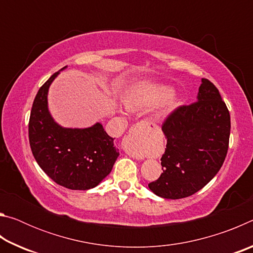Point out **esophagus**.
I'll return each mask as SVG.
<instances>
[{
  "mask_svg": "<svg viewBox=\"0 0 253 253\" xmlns=\"http://www.w3.org/2000/svg\"><path fill=\"white\" fill-rule=\"evenodd\" d=\"M151 124L140 122L130 128L129 132L124 139V151L136 160H144L146 148L151 135Z\"/></svg>",
  "mask_w": 253,
  "mask_h": 253,
  "instance_id": "esophagus-1",
  "label": "esophagus"
}]
</instances>
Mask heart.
<instances>
[{
    "mask_svg": "<svg viewBox=\"0 0 253 253\" xmlns=\"http://www.w3.org/2000/svg\"><path fill=\"white\" fill-rule=\"evenodd\" d=\"M163 101L161 113H166L170 110L175 105L176 98L172 95V89L168 85H152L143 91H139L129 96L125 104L128 109L143 108V107H152L158 102Z\"/></svg>",
    "mask_w": 253,
    "mask_h": 253,
    "instance_id": "1",
    "label": "heart"
}]
</instances>
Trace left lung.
Wrapping results in <instances>:
<instances>
[{
    "instance_id": "obj_1",
    "label": "left lung",
    "mask_w": 253,
    "mask_h": 253,
    "mask_svg": "<svg viewBox=\"0 0 253 253\" xmlns=\"http://www.w3.org/2000/svg\"><path fill=\"white\" fill-rule=\"evenodd\" d=\"M194 104L181 106L166 119L168 139L161 158L163 173L149 190L163 199L187 198L219 172L229 147L230 114L219 90L202 78Z\"/></svg>"
}]
</instances>
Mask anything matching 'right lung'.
Wrapping results in <instances>:
<instances>
[{
    "instance_id": "add662e5",
    "label": "right lung",
    "mask_w": 253,
    "mask_h": 253,
    "mask_svg": "<svg viewBox=\"0 0 253 253\" xmlns=\"http://www.w3.org/2000/svg\"><path fill=\"white\" fill-rule=\"evenodd\" d=\"M60 71L50 77L34 98L29 122L30 146L41 169L55 183L69 190H90L111 172L119 152L100 123L69 128L54 121L48 92Z\"/></svg>"
}]
</instances>
